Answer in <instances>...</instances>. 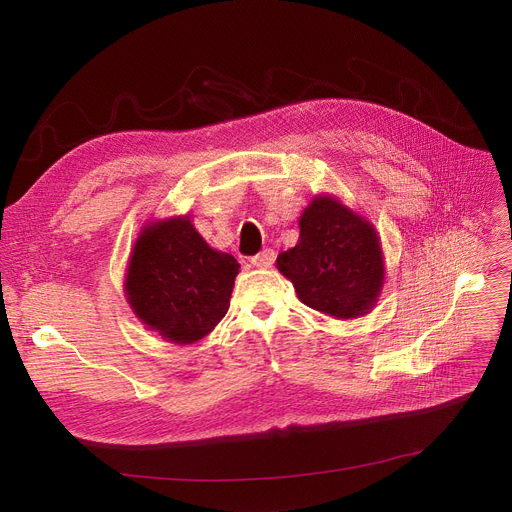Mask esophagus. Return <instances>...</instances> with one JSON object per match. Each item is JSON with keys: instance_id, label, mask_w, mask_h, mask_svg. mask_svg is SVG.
Masks as SVG:
<instances>
[{"instance_id": "34e87169", "label": "esophagus", "mask_w": 512, "mask_h": 512, "mask_svg": "<svg viewBox=\"0 0 512 512\" xmlns=\"http://www.w3.org/2000/svg\"><path fill=\"white\" fill-rule=\"evenodd\" d=\"M273 262H275V252H273L271 248H266V250H262L260 254L252 256V264L258 266V269H269V266H271Z\"/></svg>"}]
</instances>
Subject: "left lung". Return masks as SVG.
<instances>
[{
  "instance_id": "obj_1",
  "label": "left lung",
  "mask_w": 512,
  "mask_h": 512,
  "mask_svg": "<svg viewBox=\"0 0 512 512\" xmlns=\"http://www.w3.org/2000/svg\"><path fill=\"white\" fill-rule=\"evenodd\" d=\"M277 269L306 306L339 319L373 308L383 283L375 229L331 198H316L304 210L300 241L279 254Z\"/></svg>"
}]
</instances>
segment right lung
<instances>
[{
	"instance_id": "add662e5",
	"label": "right lung",
	"mask_w": 512,
	"mask_h": 512,
	"mask_svg": "<svg viewBox=\"0 0 512 512\" xmlns=\"http://www.w3.org/2000/svg\"><path fill=\"white\" fill-rule=\"evenodd\" d=\"M239 264L216 252L187 218L143 231L127 275L129 304L150 329L175 344L208 335L229 310Z\"/></svg>"
}]
</instances>
